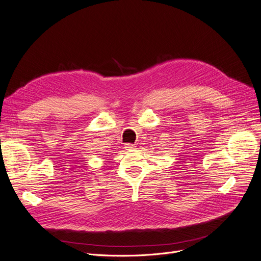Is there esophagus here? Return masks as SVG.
Masks as SVG:
<instances>
[{
  "label": "esophagus",
  "mask_w": 261,
  "mask_h": 261,
  "mask_svg": "<svg viewBox=\"0 0 261 261\" xmlns=\"http://www.w3.org/2000/svg\"><path fill=\"white\" fill-rule=\"evenodd\" d=\"M124 147L127 148V149H133L134 147H136V145H134V144H131V143H127L124 145Z\"/></svg>",
  "instance_id": "esophagus-1"
}]
</instances>
